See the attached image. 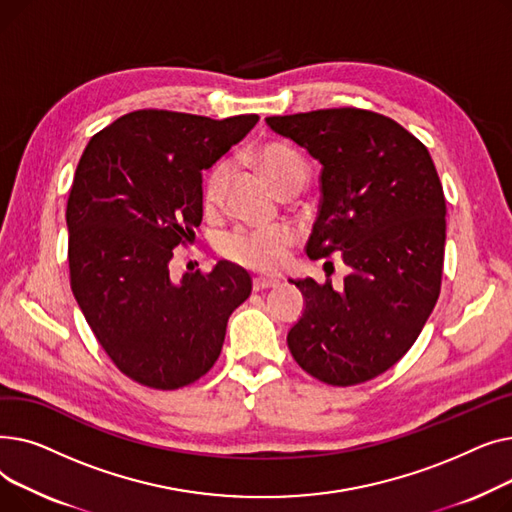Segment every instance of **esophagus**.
Instances as JSON below:
<instances>
[{"mask_svg": "<svg viewBox=\"0 0 512 512\" xmlns=\"http://www.w3.org/2000/svg\"><path fill=\"white\" fill-rule=\"evenodd\" d=\"M280 282L274 278H255L253 280V288L255 290H265V288H276Z\"/></svg>", "mask_w": 512, "mask_h": 512, "instance_id": "1", "label": "esophagus"}]
</instances>
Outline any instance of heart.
I'll return each mask as SVG.
<instances>
[{"instance_id":"b5f03b06","label":"heart","mask_w":512,"mask_h":512,"mask_svg":"<svg viewBox=\"0 0 512 512\" xmlns=\"http://www.w3.org/2000/svg\"><path fill=\"white\" fill-rule=\"evenodd\" d=\"M251 164L267 178L280 195L301 191L307 178L303 159L282 143H263L249 151ZM228 170L215 166L203 186L205 211L220 209L226 191ZM290 247V236L282 230H234L220 240V253L228 261L257 272H274L284 263Z\"/></svg>"}]
</instances>
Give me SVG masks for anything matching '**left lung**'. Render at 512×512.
<instances>
[{
	"mask_svg": "<svg viewBox=\"0 0 512 512\" xmlns=\"http://www.w3.org/2000/svg\"><path fill=\"white\" fill-rule=\"evenodd\" d=\"M321 164L309 259L342 255L332 282L290 280L305 294L288 348L309 375L355 386L398 363L440 297L446 201L427 147L392 118L334 107L265 118Z\"/></svg>",
	"mask_w": 512,
	"mask_h": 512,
	"instance_id": "obj_1",
	"label": "left lung"
}]
</instances>
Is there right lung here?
Returning <instances> with one entry per match:
<instances>
[{
  "mask_svg": "<svg viewBox=\"0 0 512 512\" xmlns=\"http://www.w3.org/2000/svg\"><path fill=\"white\" fill-rule=\"evenodd\" d=\"M257 120L137 110L97 132L78 161L66 207L70 286L97 342L134 382H197L249 299L242 267L220 261L174 282L170 259L201 224V172Z\"/></svg>",
  "mask_w": 512,
  "mask_h": 512,
  "instance_id": "right-lung-1",
  "label": "right lung"
}]
</instances>
